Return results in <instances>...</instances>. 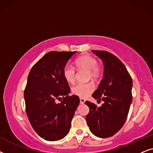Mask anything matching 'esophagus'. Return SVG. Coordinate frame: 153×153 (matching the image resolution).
Returning a JSON list of instances; mask_svg holds the SVG:
<instances>
[{
    "label": "esophagus",
    "instance_id": "34e87169",
    "mask_svg": "<svg viewBox=\"0 0 153 153\" xmlns=\"http://www.w3.org/2000/svg\"><path fill=\"white\" fill-rule=\"evenodd\" d=\"M80 102L81 104H83V103H85V100L84 99H82V98H80Z\"/></svg>",
    "mask_w": 153,
    "mask_h": 153
}]
</instances>
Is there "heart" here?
<instances>
[{
  "instance_id": "b5f03b06",
  "label": "heart",
  "mask_w": 153,
  "mask_h": 153,
  "mask_svg": "<svg viewBox=\"0 0 153 153\" xmlns=\"http://www.w3.org/2000/svg\"><path fill=\"white\" fill-rule=\"evenodd\" d=\"M76 66L79 69H85L89 71V77L92 79H97L101 75V68L98 66L97 59L90 55H83L75 61ZM64 78L69 83H73L75 80V69L73 66L67 64L63 70ZM94 87L91 83L82 84L78 83L72 87V92L75 95L85 98L92 92Z\"/></svg>"
}]
</instances>
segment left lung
Wrapping results in <instances>:
<instances>
[{
  "instance_id": "8db88e82",
  "label": "left lung",
  "mask_w": 153,
  "mask_h": 153,
  "mask_svg": "<svg viewBox=\"0 0 153 153\" xmlns=\"http://www.w3.org/2000/svg\"><path fill=\"white\" fill-rule=\"evenodd\" d=\"M92 52L102 60L104 66L103 78L92 97L99 101L102 100L103 103L97 107L85 101L89 108L86 120L94 135L108 138L117 133L127 120L132 101V79L117 56L107 51Z\"/></svg>"
}]
</instances>
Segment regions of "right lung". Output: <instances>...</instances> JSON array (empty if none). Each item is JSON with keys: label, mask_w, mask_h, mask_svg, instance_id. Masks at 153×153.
I'll return each instance as SVG.
<instances>
[{"label": "right lung", "mask_w": 153, "mask_h": 153, "mask_svg": "<svg viewBox=\"0 0 153 153\" xmlns=\"http://www.w3.org/2000/svg\"><path fill=\"white\" fill-rule=\"evenodd\" d=\"M76 52L47 53L30 69L24 90L26 112L32 127L45 140L54 141L68 134L80 103L71 89L63 70ZM63 99L59 104L56 101Z\"/></svg>", "instance_id": "right-lung-1"}]
</instances>
